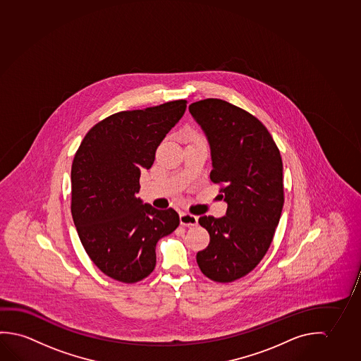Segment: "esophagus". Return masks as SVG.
I'll return each mask as SVG.
<instances>
[{
    "mask_svg": "<svg viewBox=\"0 0 361 361\" xmlns=\"http://www.w3.org/2000/svg\"><path fill=\"white\" fill-rule=\"evenodd\" d=\"M179 219H180V224H183V226H197L198 224V217L193 214H189V213H180Z\"/></svg>",
    "mask_w": 361,
    "mask_h": 361,
    "instance_id": "1",
    "label": "esophagus"
}]
</instances>
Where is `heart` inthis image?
Listing matches in <instances>:
<instances>
[{
    "instance_id": "heart-1",
    "label": "heart",
    "mask_w": 361,
    "mask_h": 361,
    "mask_svg": "<svg viewBox=\"0 0 361 361\" xmlns=\"http://www.w3.org/2000/svg\"><path fill=\"white\" fill-rule=\"evenodd\" d=\"M190 137H200V135L195 130H188L185 133V139H190Z\"/></svg>"
}]
</instances>
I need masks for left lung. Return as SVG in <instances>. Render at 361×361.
Instances as JSON below:
<instances>
[{"instance_id":"left-lung-1","label":"left lung","mask_w":361,"mask_h":361,"mask_svg":"<svg viewBox=\"0 0 361 361\" xmlns=\"http://www.w3.org/2000/svg\"><path fill=\"white\" fill-rule=\"evenodd\" d=\"M211 147V180L222 184L226 216H203L209 245L197 253L203 275L232 282L250 274L274 240L283 207L280 150L256 116L221 99L189 105Z\"/></svg>"}]
</instances>
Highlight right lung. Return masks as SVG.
<instances>
[{
    "label": "right lung",
    "mask_w": 361,
    "mask_h": 361,
    "mask_svg": "<svg viewBox=\"0 0 361 361\" xmlns=\"http://www.w3.org/2000/svg\"><path fill=\"white\" fill-rule=\"evenodd\" d=\"M187 100L126 110L87 132L71 166V214L97 269L124 283L143 280L157 262L155 246L179 226L178 213L143 204L139 178L183 116Z\"/></svg>",
    "instance_id": "right-lung-1"
}]
</instances>
